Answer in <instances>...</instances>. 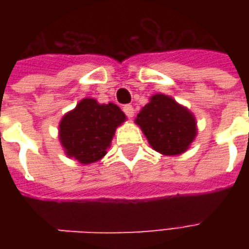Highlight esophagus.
I'll return each mask as SVG.
<instances>
[{
	"mask_svg": "<svg viewBox=\"0 0 249 249\" xmlns=\"http://www.w3.org/2000/svg\"><path fill=\"white\" fill-rule=\"evenodd\" d=\"M124 113L130 119V117H133V114H135V109H133V107H132V105H125Z\"/></svg>",
	"mask_w": 249,
	"mask_h": 249,
	"instance_id": "obj_1",
	"label": "esophagus"
}]
</instances>
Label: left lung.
Instances as JSON below:
<instances>
[{
    "mask_svg": "<svg viewBox=\"0 0 249 249\" xmlns=\"http://www.w3.org/2000/svg\"><path fill=\"white\" fill-rule=\"evenodd\" d=\"M136 123L152 148L168 156L187 151L196 136L193 114L165 94H155L137 114Z\"/></svg>",
    "mask_w": 249,
    "mask_h": 249,
    "instance_id": "obj_1",
    "label": "left lung"
}]
</instances>
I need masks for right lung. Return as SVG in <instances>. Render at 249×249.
I'll return each mask as SVG.
<instances>
[{"instance_id":"right-lung-1","label":"right lung","mask_w":249,"mask_h":249,"mask_svg":"<svg viewBox=\"0 0 249 249\" xmlns=\"http://www.w3.org/2000/svg\"><path fill=\"white\" fill-rule=\"evenodd\" d=\"M125 121V114L114 104H100L84 98L60 123V140L66 155L81 164L105 156L114 130Z\"/></svg>"}]
</instances>
